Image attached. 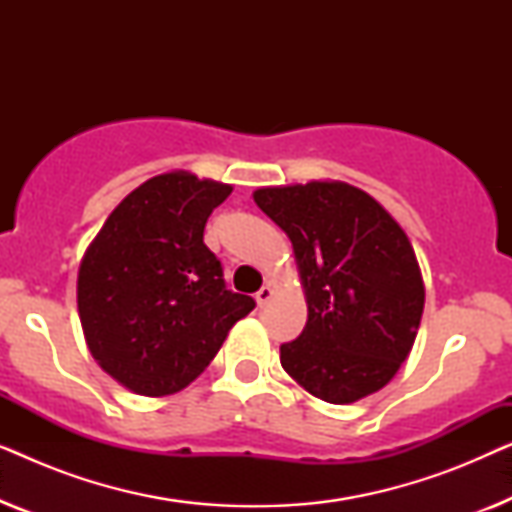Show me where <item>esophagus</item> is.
Wrapping results in <instances>:
<instances>
[{"label": "esophagus", "instance_id": "obj_1", "mask_svg": "<svg viewBox=\"0 0 512 512\" xmlns=\"http://www.w3.org/2000/svg\"><path fill=\"white\" fill-rule=\"evenodd\" d=\"M272 296H275V291H272V286L270 284H265V286H261V289H258V293H256V303L261 305V307H265L272 300Z\"/></svg>", "mask_w": 512, "mask_h": 512}]
</instances>
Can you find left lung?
Segmentation results:
<instances>
[{"label":"left lung","mask_w":512,"mask_h":512,"mask_svg":"<svg viewBox=\"0 0 512 512\" xmlns=\"http://www.w3.org/2000/svg\"><path fill=\"white\" fill-rule=\"evenodd\" d=\"M254 200L289 235L307 300L303 333L279 347L282 368L326 403L380 391L408 359L424 312L408 235L345 181L258 188Z\"/></svg>","instance_id":"8db88e82"}]
</instances>
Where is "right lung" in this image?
<instances>
[{
    "instance_id": "obj_1",
    "label": "right lung",
    "mask_w": 512,
    "mask_h": 512,
    "mask_svg": "<svg viewBox=\"0 0 512 512\" xmlns=\"http://www.w3.org/2000/svg\"><path fill=\"white\" fill-rule=\"evenodd\" d=\"M233 186L191 172L158 174L123 198L83 256L76 303L93 359L139 396L188 387L254 298L223 282L202 242Z\"/></svg>"
}]
</instances>
